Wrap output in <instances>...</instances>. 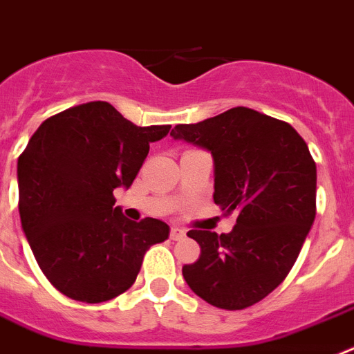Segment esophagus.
Instances as JSON below:
<instances>
[{"mask_svg": "<svg viewBox=\"0 0 354 354\" xmlns=\"http://www.w3.org/2000/svg\"><path fill=\"white\" fill-rule=\"evenodd\" d=\"M183 236H185V230L176 228V226H174V228H171V239H173V241H181Z\"/></svg>", "mask_w": 354, "mask_h": 354, "instance_id": "34e87169", "label": "esophagus"}]
</instances>
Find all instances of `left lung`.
Wrapping results in <instances>:
<instances>
[{"instance_id":"8db88e82","label":"left lung","mask_w":354,"mask_h":354,"mask_svg":"<svg viewBox=\"0 0 354 354\" xmlns=\"http://www.w3.org/2000/svg\"><path fill=\"white\" fill-rule=\"evenodd\" d=\"M171 137L210 153L215 205L239 214L230 233H187L201 254L183 266V278L212 306L248 308L287 278L315 219L308 146L288 122L245 106L174 126Z\"/></svg>"}]
</instances>
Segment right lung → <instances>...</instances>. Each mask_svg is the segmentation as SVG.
Returning <instances> with one entry per match:
<instances>
[{
    "label": "right lung",
    "instance_id": "obj_1",
    "mask_svg": "<svg viewBox=\"0 0 354 354\" xmlns=\"http://www.w3.org/2000/svg\"><path fill=\"white\" fill-rule=\"evenodd\" d=\"M171 126H135L106 101L46 119L17 160L19 215L37 263L64 296L113 299L135 283L144 254L169 226L126 219L113 189H130Z\"/></svg>",
    "mask_w": 354,
    "mask_h": 354
}]
</instances>
